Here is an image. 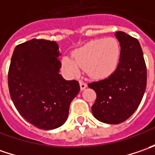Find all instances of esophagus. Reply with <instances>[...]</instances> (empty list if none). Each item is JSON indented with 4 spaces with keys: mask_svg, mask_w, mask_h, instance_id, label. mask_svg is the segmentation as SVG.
Returning <instances> with one entry per match:
<instances>
[{
    "mask_svg": "<svg viewBox=\"0 0 155 155\" xmlns=\"http://www.w3.org/2000/svg\"><path fill=\"white\" fill-rule=\"evenodd\" d=\"M79 84H80L81 91H84V90L87 87L86 84H85L84 82H83V81H79Z\"/></svg>",
    "mask_w": 155,
    "mask_h": 155,
    "instance_id": "34e87169",
    "label": "esophagus"
}]
</instances>
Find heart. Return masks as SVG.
<instances>
[{"mask_svg":"<svg viewBox=\"0 0 155 155\" xmlns=\"http://www.w3.org/2000/svg\"><path fill=\"white\" fill-rule=\"evenodd\" d=\"M121 56L118 40L109 37L90 41L75 50L72 57H63L62 65L70 77H77L81 68H86L88 75L96 79L109 77L117 68Z\"/></svg>","mask_w":155,"mask_h":155,"instance_id":"b5f03b06","label":"heart"}]
</instances>
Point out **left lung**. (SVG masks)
Wrapping results in <instances>:
<instances>
[{
    "label": "left lung",
    "mask_w": 155,
    "mask_h": 155,
    "mask_svg": "<svg viewBox=\"0 0 155 155\" xmlns=\"http://www.w3.org/2000/svg\"><path fill=\"white\" fill-rule=\"evenodd\" d=\"M115 36L121 46L116 70L105 79L89 84L97 93L93 116L108 124L126 121L140 105L147 86V68L139 41L123 32Z\"/></svg>",
    "instance_id": "obj_1"
}]
</instances>
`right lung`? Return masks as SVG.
I'll use <instances>...</instances> for the list:
<instances>
[{
    "label": "right lung",
    "mask_w": 155,
    "mask_h": 155,
    "mask_svg": "<svg viewBox=\"0 0 155 155\" xmlns=\"http://www.w3.org/2000/svg\"><path fill=\"white\" fill-rule=\"evenodd\" d=\"M61 53L55 41L33 39L15 48L8 71L10 97L22 117L51 130L66 122L80 86L59 74Z\"/></svg>",
    "instance_id": "right-lung-1"
}]
</instances>
